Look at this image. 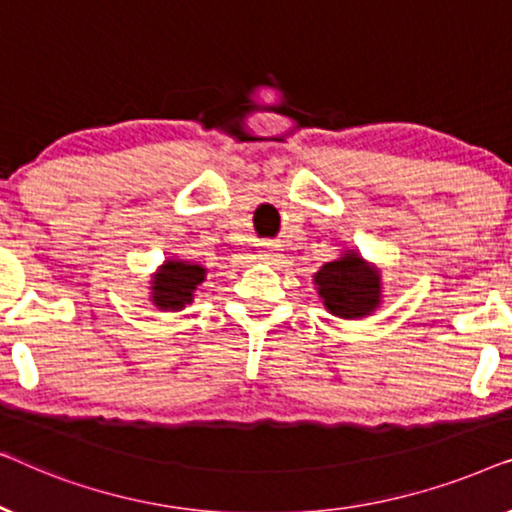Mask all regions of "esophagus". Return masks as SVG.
Instances as JSON below:
<instances>
[{"label":"esophagus","mask_w":512,"mask_h":512,"mask_svg":"<svg viewBox=\"0 0 512 512\" xmlns=\"http://www.w3.org/2000/svg\"><path fill=\"white\" fill-rule=\"evenodd\" d=\"M256 256L261 258V261H277V258H282V249H279V244L275 242H263L261 247H258Z\"/></svg>","instance_id":"1"}]
</instances>
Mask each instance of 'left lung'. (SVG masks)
<instances>
[{"instance_id": "obj_1", "label": "left lung", "mask_w": 512, "mask_h": 512, "mask_svg": "<svg viewBox=\"0 0 512 512\" xmlns=\"http://www.w3.org/2000/svg\"><path fill=\"white\" fill-rule=\"evenodd\" d=\"M314 286L326 310L340 319L370 317L382 305V272L356 249L326 263L314 275Z\"/></svg>"}]
</instances>
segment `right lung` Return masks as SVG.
Instances as JSON below:
<instances>
[{"instance_id":"right-lung-1","label":"right lung","mask_w":512,"mask_h":512,"mask_svg":"<svg viewBox=\"0 0 512 512\" xmlns=\"http://www.w3.org/2000/svg\"><path fill=\"white\" fill-rule=\"evenodd\" d=\"M207 279V268L186 258L170 256L151 275L149 300L160 312H181L193 303L195 291Z\"/></svg>"}]
</instances>
